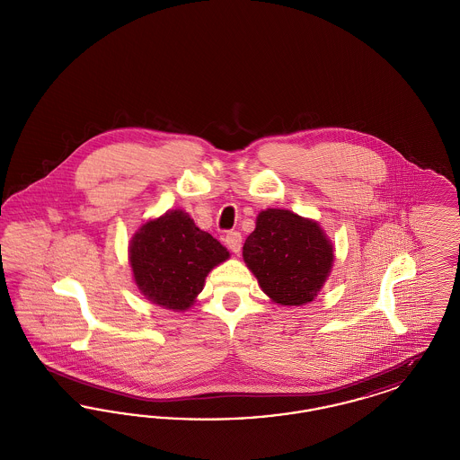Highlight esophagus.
Segmentation results:
<instances>
[{
	"label": "esophagus",
	"instance_id": "34e87169",
	"mask_svg": "<svg viewBox=\"0 0 460 460\" xmlns=\"http://www.w3.org/2000/svg\"><path fill=\"white\" fill-rule=\"evenodd\" d=\"M224 241H226V244L229 246V250H231V252L240 253L243 238H241V234L238 231H231V233H227V234H226V240Z\"/></svg>",
	"mask_w": 460,
	"mask_h": 460
}]
</instances>
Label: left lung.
I'll list each match as a JSON object with an SVG mask.
<instances>
[{
  "label": "left lung",
  "instance_id": "obj_1",
  "mask_svg": "<svg viewBox=\"0 0 460 460\" xmlns=\"http://www.w3.org/2000/svg\"><path fill=\"white\" fill-rule=\"evenodd\" d=\"M243 259L274 304L300 306L312 302L326 283L334 250L315 220L267 208L244 241Z\"/></svg>",
  "mask_w": 460,
  "mask_h": 460
}]
</instances>
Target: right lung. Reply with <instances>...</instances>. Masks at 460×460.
I'll use <instances>...</instances> for the list:
<instances>
[{
  "mask_svg": "<svg viewBox=\"0 0 460 460\" xmlns=\"http://www.w3.org/2000/svg\"><path fill=\"white\" fill-rule=\"evenodd\" d=\"M229 259L212 234L182 210L145 222L129 243L137 289L156 305L182 312L195 304L208 272Z\"/></svg>",
  "mask_w": 460,
  "mask_h": 460,
  "instance_id": "1",
  "label": "right lung"
}]
</instances>
